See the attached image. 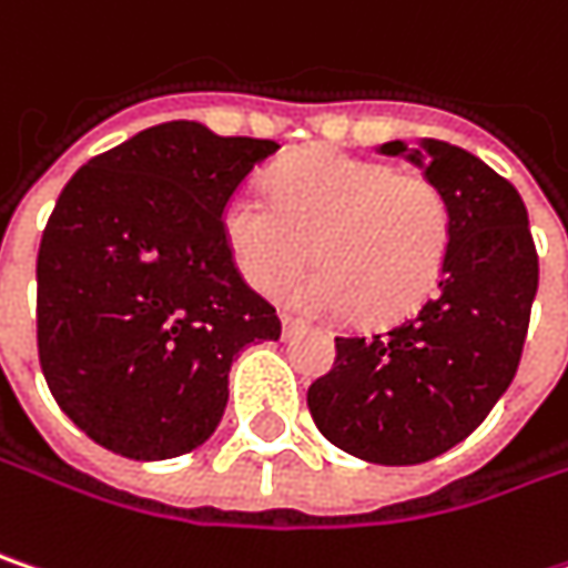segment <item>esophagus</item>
<instances>
[{"mask_svg": "<svg viewBox=\"0 0 568 568\" xmlns=\"http://www.w3.org/2000/svg\"><path fill=\"white\" fill-rule=\"evenodd\" d=\"M305 331V321H298V317L292 315H283V337L288 341V337H295V334H302Z\"/></svg>", "mask_w": 568, "mask_h": 568, "instance_id": "esophagus-1", "label": "esophagus"}]
</instances>
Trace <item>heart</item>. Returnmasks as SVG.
Listing matches in <instances>:
<instances>
[{"label": "heart", "mask_w": 568, "mask_h": 568, "mask_svg": "<svg viewBox=\"0 0 568 568\" xmlns=\"http://www.w3.org/2000/svg\"><path fill=\"white\" fill-rule=\"evenodd\" d=\"M270 195L234 192L221 209L227 253L256 292L317 260L321 273L288 292L312 315L388 324L434 295L453 244L450 199L434 180L321 148L283 163Z\"/></svg>", "instance_id": "obj_1"}]
</instances>
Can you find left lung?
I'll return each instance as SVG.
<instances>
[{
	"label": "left lung",
	"instance_id": "obj_1",
	"mask_svg": "<svg viewBox=\"0 0 568 568\" xmlns=\"http://www.w3.org/2000/svg\"><path fill=\"white\" fill-rule=\"evenodd\" d=\"M405 153L444 189L453 244L440 288L417 315L373 337H337V359L308 388L317 430L344 453L415 466L466 440L511 385L540 263L517 189L447 141Z\"/></svg>",
	"mask_w": 568,
	"mask_h": 568
}]
</instances>
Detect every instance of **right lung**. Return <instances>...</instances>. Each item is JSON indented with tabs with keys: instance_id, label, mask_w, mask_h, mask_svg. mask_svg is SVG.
<instances>
[{
	"instance_id": "add662e5",
	"label": "right lung",
	"mask_w": 568,
	"mask_h": 568,
	"mask_svg": "<svg viewBox=\"0 0 568 568\" xmlns=\"http://www.w3.org/2000/svg\"><path fill=\"white\" fill-rule=\"evenodd\" d=\"M276 141L166 121L63 185L38 251V356L85 437L128 459L202 447L247 344L276 308L237 273L221 209Z\"/></svg>"
}]
</instances>
